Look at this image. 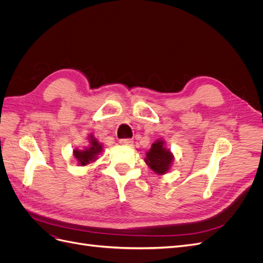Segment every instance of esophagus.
<instances>
[{
	"label": "esophagus",
	"mask_w": 263,
	"mask_h": 263,
	"mask_svg": "<svg viewBox=\"0 0 263 263\" xmlns=\"http://www.w3.org/2000/svg\"><path fill=\"white\" fill-rule=\"evenodd\" d=\"M119 144L123 145V146H132L133 145V140L128 139V138H124L119 140Z\"/></svg>",
	"instance_id": "1"
}]
</instances>
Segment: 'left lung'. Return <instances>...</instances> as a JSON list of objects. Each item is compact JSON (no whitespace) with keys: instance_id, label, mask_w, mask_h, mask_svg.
<instances>
[{"instance_id":"obj_1","label":"left lung","mask_w":263,"mask_h":263,"mask_svg":"<svg viewBox=\"0 0 263 263\" xmlns=\"http://www.w3.org/2000/svg\"><path fill=\"white\" fill-rule=\"evenodd\" d=\"M145 161L151 170L159 176H162L170 170L173 162V155L169 149L165 148V142L158 139L151 145L150 150L146 154Z\"/></svg>"}]
</instances>
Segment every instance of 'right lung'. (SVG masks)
I'll list each match as a JSON object with an SVG mask.
<instances>
[{
    "label": "right lung",
    "instance_id": "add662e5",
    "mask_svg": "<svg viewBox=\"0 0 263 263\" xmlns=\"http://www.w3.org/2000/svg\"><path fill=\"white\" fill-rule=\"evenodd\" d=\"M89 141V147L73 150V156L80 165H86L94 162L98 159V156L103 151V145L98 141L97 138L93 137V135H90Z\"/></svg>",
    "mask_w": 263,
    "mask_h": 263
}]
</instances>
